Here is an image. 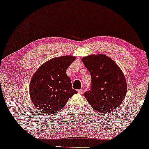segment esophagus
<instances>
[{
    "instance_id": "obj_1",
    "label": "esophagus",
    "mask_w": 149,
    "mask_h": 149,
    "mask_svg": "<svg viewBox=\"0 0 149 149\" xmlns=\"http://www.w3.org/2000/svg\"><path fill=\"white\" fill-rule=\"evenodd\" d=\"M83 92H84L83 88H81V89H79V90H78V93H79V94H82L83 93Z\"/></svg>"
}]
</instances>
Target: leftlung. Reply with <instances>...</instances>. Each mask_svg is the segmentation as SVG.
<instances>
[{"label":"left lung","instance_id":"obj_1","mask_svg":"<svg viewBox=\"0 0 149 149\" xmlns=\"http://www.w3.org/2000/svg\"><path fill=\"white\" fill-rule=\"evenodd\" d=\"M82 61L92 79L91 91L84 93L91 107L98 113L106 114L119 107L127 89L120 68L113 59L102 54L83 57Z\"/></svg>","mask_w":149,"mask_h":149}]
</instances>
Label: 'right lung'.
Segmentation results:
<instances>
[{
	"mask_svg": "<svg viewBox=\"0 0 149 149\" xmlns=\"http://www.w3.org/2000/svg\"><path fill=\"white\" fill-rule=\"evenodd\" d=\"M76 57H55L42 64L34 73L29 84L31 99L35 108L45 114H55L77 91L72 88L66 70Z\"/></svg>",
	"mask_w": 149,
	"mask_h": 149,
	"instance_id": "right-lung-1",
	"label": "right lung"
}]
</instances>
